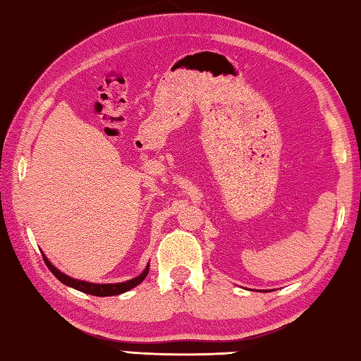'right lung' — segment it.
Segmentation results:
<instances>
[{
    "label": "right lung",
    "mask_w": 361,
    "mask_h": 361,
    "mask_svg": "<svg viewBox=\"0 0 361 361\" xmlns=\"http://www.w3.org/2000/svg\"><path fill=\"white\" fill-rule=\"evenodd\" d=\"M42 258H44V262H46L47 268L50 269V273H52L60 282H63L68 287L79 290V292H84V293L93 295V296H114V295L125 293V292H128V290L139 286V283L145 279V276L149 274V267H147L141 274L131 281L120 282V283H90V282H84V281H75V279H73V277L60 273V271L47 260L46 255H42Z\"/></svg>",
    "instance_id": "right-lung-1"
}]
</instances>
